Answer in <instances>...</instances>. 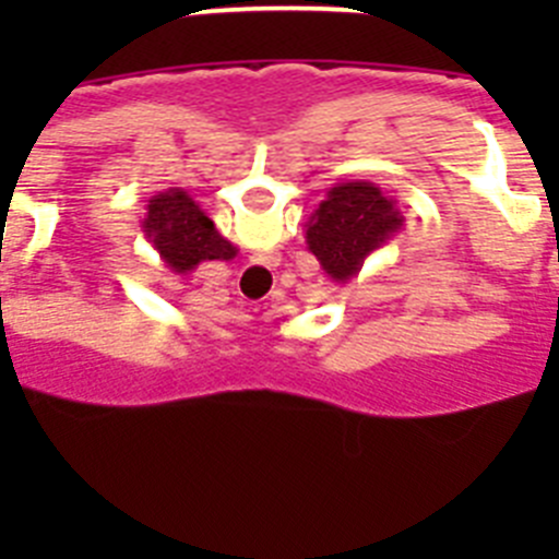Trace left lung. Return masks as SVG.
<instances>
[{
  "mask_svg": "<svg viewBox=\"0 0 559 559\" xmlns=\"http://www.w3.org/2000/svg\"><path fill=\"white\" fill-rule=\"evenodd\" d=\"M406 218L397 201L372 181H341L305 224V243L333 283L344 285L364 269V260L394 240Z\"/></svg>",
  "mask_w": 559,
  "mask_h": 559,
  "instance_id": "obj_1",
  "label": "left lung"
}]
</instances>
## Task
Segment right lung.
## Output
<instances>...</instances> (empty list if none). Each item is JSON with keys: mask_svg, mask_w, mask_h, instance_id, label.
Listing matches in <instances>:
<instances>
[{"mask_svg": "<svg viewBox=\"0 0 559 559\" xmlns=\"http://www.w3.org/2000/svg\"><path fill=\"white\" fill-rule=\"evenodd\" d=\"M142 231L159 251L162 263L176 274H190L206 260H231L237 254V246L215 229L210 215L179 187L147 201Z\"/></svg>", "mask_w": 559, "mask_h": 559, "instance_id": "obj_1", "label": "right lung"}]
</instances>
